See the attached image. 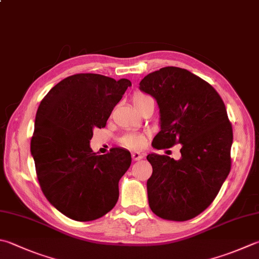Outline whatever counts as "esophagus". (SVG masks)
<instances>
[{
    "instance_id": "esophagus-1",
    "label": "esophagus",
    "mask_w": 259,
    "mask_h": 259,
    "mask_svg": "<svg viewBox=\"0 0 259 259\" xmlns=\"http://www.w3.org/2000/svg\"><path fill=\"white\" fill-rule=\"evenodd\" d=\"M132 158H133V160L134 161H139V160H141L143 158V154L142 153H140V152H132Z\"/></svg>"
}]
</instances>
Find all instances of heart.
<instances>
[{"mask_svg": "<svg viewBox=\"0 0 259 259\" xmlns=\"http://www.w3.org/2000/svg\"><path fill=\"white\" fill-rule=\"evenodd\" d=\"M132 101H133L135 108L140 111L146 104L153 101V99L150 96L142 94V92H135L132 97ZM119 143L125 148L132 150L142 149L146 143V135L143 133H126L123 136H120Z\"/></svg>", "mask_w": 259, "mask_h": 259, "instance_id": "obj_1", "label": "heart"}]
</instances>
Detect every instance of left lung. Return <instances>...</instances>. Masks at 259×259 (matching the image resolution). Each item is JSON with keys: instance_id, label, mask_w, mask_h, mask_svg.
I'll return each mask as SVG.
<instances>
[{"instance_id": "8db88e82", "label": "left lung", "mask_w": 259, "mask_h": 259, "mask_svg": "<svg viewBox=\"0 0 259 259\" xmlns=\"http://www.w3.org/2000/svg\"><path fill=\"white\" fill-rule=\"evenodd\" d=\"M140 89L157 100L161 131L152 145L182 144V158L149 154V205L161 219L187 221L206 209L231 169L232 125L220 95L185 69L162 67L146 75Z\"/></svg>"}]
</instances>
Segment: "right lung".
<instances>
[{
    "mask_svg": "<svg viewBox=\"0 0 259 259\" xmlns=\"http://www.w3.org/2000/svg\"><path fill=\"white\" fill-rule=\"evenodd\" d=\"M131 81L79 73L53 87L38 107L30 151L44 195L75 221L104 217L118 201L128 151L98 155L90 148L94 128H104Z\"/></svg>",
    "mask_w": 259,
    "mask_h": 259,
    "instance_id": "obj_1",
    "label": "right lung"
}]
</instances>
